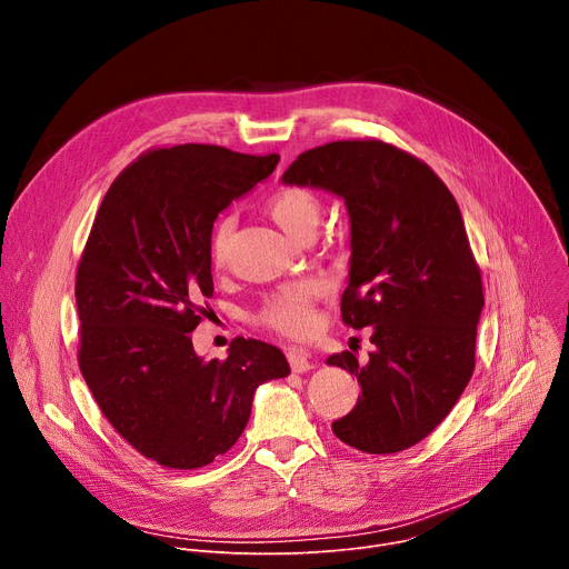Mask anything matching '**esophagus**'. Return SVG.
Listing matches in <instances>:
<instances>
[{
  "label": "esophagus",
  "instance_id": "34e87169",
  "mask_svg": "<svg viewBox=\"0 0 569 569\" xmlns=\"http://www.w3.org/2000/svg\"><path fill=\"white\" fill-rule=\"evenodd\" d=\"M288 362L295 373H303V371L312 369V362H310V356L306 353V349H297V347L288 349Z\"/></svg>",
  "mask_w": 569,
  "mask_h": 569
}]
</instances>
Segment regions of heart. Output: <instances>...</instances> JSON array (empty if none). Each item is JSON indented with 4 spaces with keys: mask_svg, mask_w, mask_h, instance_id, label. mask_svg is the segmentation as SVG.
I'll return each instance as SVG.
<instances>
[{
    "mask_svg": "<svg viewBox=\"0 0 569 569\" xmlns=\"http://www.w3.org/2000/svg\"><path fill=\"white\" fill-rule=\"evenodd\" d=\"M319 200L312 191L301 187H281L268 202L266 211L270 218L290 236L306 238L312 236L319 220ZM233 218L222 216L213 222L207 240V254L213 270H222L229 259ZM321 295V283L299 281L272 292L257 312V321L263 327L286 336V338H308L317 329V299Z\"/></svg>",
    "mask_w": 569,
    "mask_h": 569,
    "instance_id": "b5f03b06",
    "label": "heart"
}]
</instances>
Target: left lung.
<instances>
[{"instance_id": "obj_1", "label": "left lung", "mask_w": 569, "mask_h": 569, "mask_svg": "<svg viewBox=\"0 0 569 569\" xmlns=\"http://www.w3.org/2000/svg\"><path fill=\"white\" fill-rule=\"evenodd\" d=\"M286 184L345 198L351 272L342 321L371 327L369 362L342 351L327 362L358 376L362 396L333 435L369 455L426 439L475 371L481 272L457 200L419 157L380 139L331 141L301 152Z\"/></svg>"}]
</instances>
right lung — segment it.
I'll return each instance as SVG.
<instances>
[{"label": "right lung", "mask_w": 569, "mask_h": 569, "mask_svg": "<svg viewBox=\"0 0 569 569\" xmlns=\"http://www.w3.org/2000/svg\"><path fill=\"white\" fill-rule=\"evenodd\" d=\"M277 164V152L213 143L150 148L97 211L76 272L78 367L110 426L159 466L193 470L224 455L257 387L290 373L261 340L236 338L209 362L191 342L211 310L213 220Z\"/></svg>", "instance_id": "right-lung-1"}]
</instances>
